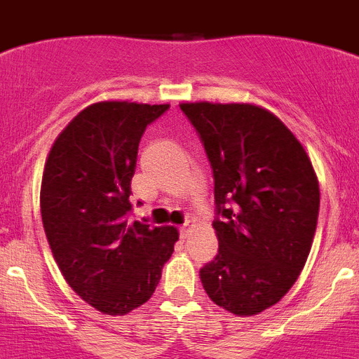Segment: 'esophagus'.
<instances>
[{
  "label": "esophagus",
  "instance_id": "obj_1",
  "mask_svg": "<svg viewBox=\"0 0 359 359\" xmlns=\"http://www.w3.org/2000/svg\"><path fill=\"white\" fill-rule=\"evenodd\" d=\"M192 228H194L192 221H187L185 224H182V226H180V236H182V239H187V237L190 236V231H192Z\"/></svg>",
  "mask_w": 359,
  "mask_h": 359
}]
</instances>
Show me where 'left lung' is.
Returning a JSON list of instances; mask_svg holds the SVG:
<instances>
[{
	"instance_id": "1",
	"label": "left lung",
	"mask_w": 359,
	"mask_h": 359,
	"mask_svg": "<svg viewBox=\"0 0 359 359\" xmlns=\"http://www.w3.org/2000/svg\"><path fill=\"white\" fill-rule=\"evenodd\" d=\"M214 172L219 241L199 277L210 300L252 316L291 290L309 255L320 210L315 169L280 118L253 104L185 102Z\"/></svg>"
}]
</instances>
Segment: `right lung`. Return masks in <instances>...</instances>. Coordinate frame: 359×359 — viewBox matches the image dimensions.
<instances>
[{
	"instance_id": "right-lung-1",
	"label": "right lung",
	"mask_w": 359,
	"mask_h": 359,
	"mask_svg": "<svg viewBox=\"0 0 359 359\" xmlns=\"http://www.w3.org/2000/svg\"><path fill=\"white\" fill-rule=\"evenodd\" d=\"M169 104H91L53 142L41 215L53 259L75 293L104 315H128L152 297L180 233L129 223L131 180L145 128Z\"/></svg>"
}]
</instances>
